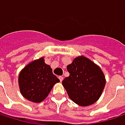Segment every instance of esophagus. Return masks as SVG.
<instances>
[{"label":"esophagus","instance_id":"obj_1","mask_svg":"<svg viewBox=\"0 0 125 125\" xmlns=\"http://www.w3.org/2000/svg\"><path fill=\"white\" fill-rule=\"evenodd\" d=\"M59 80H60V81L62 82L63 81V77L62 76H59Z\"/></svg>","mask_w":125,"mask_h":125}]
</instances>
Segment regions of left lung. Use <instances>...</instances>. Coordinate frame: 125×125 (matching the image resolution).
<instances>
[{
  "label": "left lung",
  "instance_id": "left-lung-1",
  "mask_svg": "<svg viewBox=\"0 0 125 125\" xmlns=\"http://www.w3.org/2000/svg\"><path fill=\"white\" fill-rule=\"evenodd\" d=\"M69 76L62 81L70 99L80 106H88L99 99L106 83L100 67L84 56L76 57L67 66Z\"/></svg>",
  "mask_w": 125,
  "mask_h": 125
}]
</instances>
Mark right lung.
<instances>
[{
    "mask_svg": "<svg viewBox=\"0 0 125 125\" xmlns=\"http://www.w3.org/2000/svg\"><path fill=\"white\" fill-rule=\"evenodd\" d=\"M60 82L52 69L44 62V56L29 63L20 72L18 84L22 95L39 103L48 96L53 86Z\"/></svg>",
    "mask_w": 125,
    "mask_h": 125,
    "instance_id": "obj_1",
    "label": "right lung"
}]
</instances>
